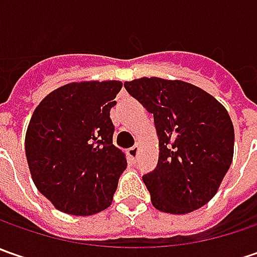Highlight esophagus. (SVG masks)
Masks as SVG:
<instances>
[{"label":"esophagus","mask_w":257,"mask_h":257,"mask_svg":"<svg viewBox=\"0 0 257 257\" xmlns=\"http://www.w3.org/2000/svg\"><path fill=\"white\" fill-rule=\"evenodd\" d=\"M137 154H139V146H134V147L127 150V156H128V159H130L132 162H136Z\"/></svg>","instance_id":"1"}]
</instances>
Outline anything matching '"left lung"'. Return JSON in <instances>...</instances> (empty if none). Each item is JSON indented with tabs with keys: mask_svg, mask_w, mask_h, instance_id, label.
Segmentation results:
<instances>
[{
	"mask_svg": "<svg viewBox=\"0 0 257 257\" xmlns=\"http://www.w3.org/2000/svg\"><path fill=\"white\" fill-rule=\"evenodd\" d=\"M125 90L153 114L159 162L143 176L153 206L184 214L200 209L216 194L233 160L230 115L213 95L180 80L143 77Z\"/></svg>",
	"mask_w": 257,
	"mask_h": 257,
	"instance_id": "left-lung-1",
	"label": "left lung"
}]
</instances>
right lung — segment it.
<instances>
[{
	"label": "right lung",
	"mask_w": 257,
	"mask_h": 257,
	"mask_svg": "<svg viewBox=\"0 0 257 257\" xmlns=\"http://www.w3.org/2000/svg\"><path fill=\"white\" fill-rule=\"evenodd\" d=\"M121 81L70 83L34 110L25 134V156L35 187L55 209L90 216L113 202L127 167L113 144L110 110Z\"/></svg>",
	"instance_id": "1"
}]
</instances>
